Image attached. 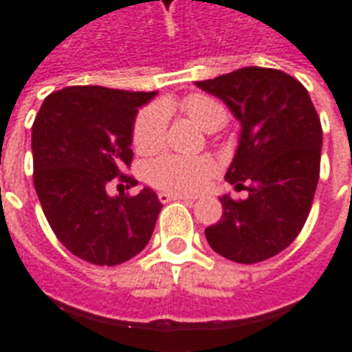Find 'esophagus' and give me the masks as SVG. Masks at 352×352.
<instances>
[{"mask_svg":"<svg viewBox=\"0 0 352 352\" xmlns=\"http://www.w3.org/2000/svg\"><path fill=\"white\" fill-rule=\"evenodd\" d=\"M158 199L162 204H168V201H173V199H183L186 204H194L196 198H190V196H183V194H169V192H160L158 194Z\"/></svg>","mask_w":352,"mask_h":352,"instance_id":"esophagus-1","label":"esophagus"}]
</instances>
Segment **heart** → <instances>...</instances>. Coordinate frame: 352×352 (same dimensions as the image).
<instances>
[{"label": "heart", "mask_w": 352, "mask_h": 352, "mask_svg": "<svg viewBox=\"0 0 352 352\" xmlns=\"http://www.w3.org/2000/svg\"><path fill=\"white\" fill-rule=\"evenodd\" d=\"M186 116H190L199 128L206 131L221 130L228 120V111L221 101L204 94H190L181 103ZM171 103H153L145 107L133 122L131 143L139 153H153L160 148L166 135L168 109ZM213 162L209 158H188L166 154L148 162L145 169L146 181L156 188L175 194H190L199 190L209 177L213 175Z\"/></svg>", "instance_id": "b5f03b06"}]
</instances>
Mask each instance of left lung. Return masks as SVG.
<instances>
[{
    "label": "left lung",
    "mask_w": 352,
    "mask_h": 352,
    "mask_svg": "<svg viewBox=\"0 0 352 352\" xmlns=\"http://www.w3.org/2000/svg\"><path fill=\"white\" fill-rule=\"evenodd\" d=\"M196 87L222 100L241 124L226 181L247 199L222 196L221 221L206 228L221 256L256 264L302 232L317 190L322 128L300 80L279 69L243 67Z\"/></svg>",
    "instance_id": "8db88e82"
}]
</instances>
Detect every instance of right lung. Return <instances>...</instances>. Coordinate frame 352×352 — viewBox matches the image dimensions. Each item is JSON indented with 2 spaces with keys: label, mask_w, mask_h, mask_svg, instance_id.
Returning a JSON list of instances; mask_svg holds the SVG:
<instances>
[{
  "label": "right lung",
  "mask_w": 352,
  "mask_h": 352,
  "mask_svg": "<svg viewBox=\"0 0 352 352\" xmlns=\"http://www.w3.org/2000/svg\"><path fill=\"white\" fill-rule=\"evenodd\" d=\"M154 96L67 87L47 96L35 116L34 184L43 213L60 243L90 264H122L143 251L153 236L162 209L154 190L109 196L107 184H138L122 169L133 158L130 145L138 109Z\"/></svg>",
  "instance_id": "1"
}]
</instances>
